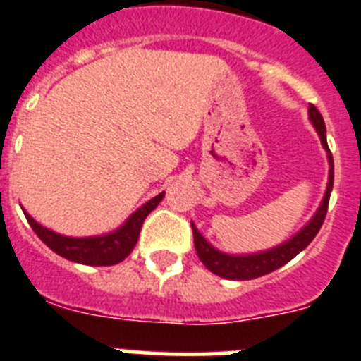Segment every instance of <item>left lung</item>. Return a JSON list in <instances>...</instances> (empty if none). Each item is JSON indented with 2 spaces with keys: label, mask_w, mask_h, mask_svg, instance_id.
Masks as SVG:
<instances>
[{
  "label": "left lung",
  "mask_w": 361,
  "mask_h": 361,
  "mask_svg": "<svg viewBox=\"0 0 361 361\" xmlns=\"http://www.w3.org/2000/svg\"><path fill=\"white\" fill-rule=\"evenodd\" d=\"M309 119H311L312 126L317 128L318 135H320L322 146L325 148L327 159H329V183H327V190H325V195L324 199H322L318 212L314 213V216L309 220L307 224L300 229L295 237L289 238L288 242H283V244L276 245V247H271V250L267 251H260V253L253 255H228L215 250V247L200 235L199 229L195 228V224L191 222L197 255H199L200 262L208 267L212 273L229 280L258 279V276L267 275L271 271L282 267L283 264H288L289 260H293V258L300 253V251H304L305 247L311 244L312 238L317 237V233L320 231L322 224H324L325 215H327V206H329V197L331 191H333L334 183V164L331 149L329 146H327V139H325L324 117H322V114L317 110L314 104H309Z\"/></svg>",
  "instance_id": "8db88e82"
}]
</instances>
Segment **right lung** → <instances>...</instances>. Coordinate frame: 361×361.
I'll return each mask as SVG.
<instances>
[{
    "instance_id": "obj_1",
    "label": "right lung",
    "mask_w": 361,
    "mask_h": 361,
    "mask_svg": "<svg viewBox=\"0 0 361 361\" xmlns=\"http://www.w3.org/2000/svg\"><path fill=\"white\" fill-rule=\"evenodd\" d=\"M162 197H164V191L159 193L157 197H153L146 204H142L141 208L133 212L119 229L106 233V235H99V237H65V235H59L52 229L43 228L25 209L23 213L34 233L49 245L54 253L61 255L63 258L72 260V262L85 264V266H114V264L123 262L124 258L132 253L137 240H139L142 222L153 209L157 208Z\"/></svg>"
}]
</instances>
